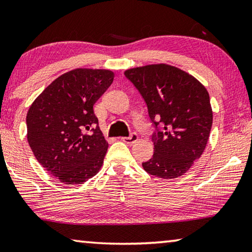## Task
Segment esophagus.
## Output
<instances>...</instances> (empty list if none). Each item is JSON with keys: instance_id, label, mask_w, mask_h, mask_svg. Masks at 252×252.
I'll use <instances>...</instances> for the list:
<instances>
[{"instance_id": "esophagus-1", "label": "esophagus", "mask_w": 252, "mask_h": 252, "mask_svg": "<svg viewBox=\"0 0 252 252\" xmlns=\"http://www.w3.org/2000/svg\"><path fill=\"white\" fill-rule=\"evenodd\" d=\"M138 134L135 132H132L131 133L129 137H123L121 138L122 141H125L126 143H129V145H132V143H134L135 141H138Z\"/></svg>"}]
</instances>
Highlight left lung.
<instances>
[{"label":"left lung","mask_w":252,"mask_h":252,"mask_svg":"<svg viewBox=\"0 0 252 252\" xmlns=\"http://www.w3.org/2000/svg\"><path fill=\"white\" fill-rule=\"evenodd\" d=\"M125 75L146 102L155 127L154 155L142 162L143 169L163 179L182 176L201 157L210 137L213 113L206 89L165 63L127 69Z\"/></svg>","instance_id":"8db88e82"}]
</instances>
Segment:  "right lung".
Here are the masks:
<instances>
[{"mask_svg":"<svg viewBox=\"0 0 252 252\" xmlns=\"http://www.w3.org/2000/svg\"><path fill=\"white\" fill-rule=\"evenodd\" d=\"M113 78L111 70H70L56 78L28 111L27 137L35 159L66 185L83 184L101 169L109 145L93 106Z\"/></svg>","mask_w":252,"mask_h":252,"instance_id":"right-lung-1","label":"right lung"}]
</instances>
